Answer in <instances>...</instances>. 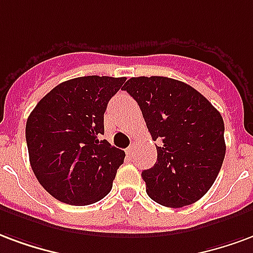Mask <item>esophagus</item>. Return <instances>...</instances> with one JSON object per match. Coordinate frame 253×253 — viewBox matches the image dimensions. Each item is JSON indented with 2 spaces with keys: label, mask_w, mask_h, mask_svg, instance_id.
Returning a JSON list of instances; mask_svg holds the SVG:
<instances>
[{
  "label": "esophagus",
  "mask_w": 253,
  "mask_h": 253,
  "mask_svg": "<svg viewBox=\"0 0 253 253\" xmlns=\"http://www.w3.org/2000/svg\"><path fill=\"white\" fill-rule=\"evenodd\" d=\"M133 144L132 145H129L128 148H126V155H129V156H130V155H132V152H133Z\"/></svg>",
  "instance_id": "esophagus-1"
}]
</instances>
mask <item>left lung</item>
I'll return each mask as SVG.
<instances>
[{
    "mask_svg": "<svg viewBox=\"0 0 253 253\" xmlns=\"http://www.w3.org/2000/svg\"><path fill=\"white\" fill-rule=\"evenodd\" d=\"M124 90L139 104L158 160L141 172L147 194L167 208L197 202L214 183L225 158L224 120L190 84L167 77H137Z\"/></svg>",
    "mask_w": 253,
    "mask_h": 253,
    "instance_id": "obj_1",
    "label": "left lung"
}]
</instances>
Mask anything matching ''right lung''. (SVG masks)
Segmentation results:
<instances>
[{
	"instance_id": "1",
	"label": "right lung",
	"mask_w": 253,
	"mask_h": 253,
	"mask_svg": "<svg viewBox=\"0 0 253 253\" xmlns=\"http://www.w3.org/2000/svg\"><path fill=\"white\" fill-rule=\"evenodd\" d=\"M126 78L62 82L29 114L25 137L33 174L60 202L94 204L110 193L125 152L101 139L108 102Z\"/></svg>"
}]
</instances>
